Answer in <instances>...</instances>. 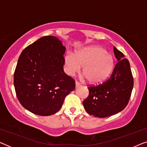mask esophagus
Instances as JSON below:
<instances>
[{
  "mask_svg": "<svg viewBox=\"0 0 147 147\" xmlns=\"http://www.w3.org/2000/svg\"><path fill=\"white\" fill-rule=\"evenodd\" d=\"M80 86H81V84L78 82H76V87L78 88V87H80Z\"/></svg>",
  "mask_w": 147,
  "mask_h": 147,
  "instance_id": "34e87169",
  "label": "esophagus"
}]
</instances>
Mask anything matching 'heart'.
Returning a JSON list of instances; mask_svg holds the SVG:
<instances>
[{"mask_svg":"<svg viewBox=\"0 0 147 147\" xmlns=\"http://www.w3.org/2000/svg\"><path fill=\"white\" fill-rule=\"evenodd\" d=\"M65 63L68 74L78 73L83 68V74L90 83L98 84L106 80L114 69V59L111 54L98 46L84 48L75 54L67 53Z\"/></svg>","mask_w":147,"mask_h":147,"instance_id":"obj_1","label":"heart"}]
</instances>
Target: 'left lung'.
<instances>
[{
	"instance_id": "left-lung-1",
	"label": "left lung",
	"mask_w": 147,
	"mask_h": 147,
	"mask_svg": "<svg viewBox=\"0 0 147 147\" xmlns=\"http://www.w3.org/2000/svg\"><path fill=\"white\" fill-rule=\"evenodd\" d=\"M117 59L112 75L103 83L90 86L89 96L84 100L86 111L95 117L104 118L121 112L128 103L134 85L130 63L114 47Z\"/></svg>"
}]
</instances>
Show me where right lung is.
Instances as JSON below:
<instances>
[{
    "label": "right lung",
    "instance_id": "add662e5",
    "mask_svg": "<svg viewBox=\"0 0 147 147\" xmlns=\"http://www.w3.org/2000/svg\"><path fill=\"white\" fill-rule=\"evenodd\" d=\"M65 47L57 37L45 36L25 48L14 74L17 97L25 109L39 116L59 111L75 90L73 78L63 71Z\"/></svg>",
    "mask_w": 147,
    "mask_h": 147
}]
</instances>
